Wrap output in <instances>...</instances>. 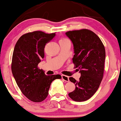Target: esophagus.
Here are the masks:
<instances>
[{
  "mask_svg": "<svg viewBox=\"0 0 121 121\" xmlns=\"http://www.w3.org/2000/svg\"><path fill=\"white\" fill-rule=\"evenodd\" d=\"M61 78L64 80L65 82H68L69 81V77H67V76L64 75H61Z\"/></svg>",
  "mask_w": 121,
  "mask_h": 121,
  "instance_id": "esophagus-1",
  "label": "esophagus"
}]
</instances>
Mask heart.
Returning <instances> with one entry per match:
<instances>
[{
	"label": "heart",
	"instance_id": "b5f03b06",
	"mask_svg": "<svg viewBox=\"0 0 121 121\" xmlns=\"http://www.w3.org/2000/svg\"><path fill=\"white\" fill-rule=\"evenodd\" d=\"M65 39H61V40H65Z\"/></svg>",
	"mask_w": 121,
	"mask_h": 121
}]
</instances>
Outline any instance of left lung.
<instances>
[{"label":"left lung","mask_w":121,"mask_h":121,"mask_svg":"<svg viewBox=\"0 0 121 121\" xmlns=\"http://www.w3.org/2000/svg\"><path fill=\"white\" fill-rule=\"evenodd\" d=\"M65 35L73 44L72 61L81 75L79 81L69 78L76 87L68 95L75 101H86L96 92L102 81L105 48L99 36L90 30L68 31Z\"/></svg>","instance_id":"8db88e82"}]
</instances>
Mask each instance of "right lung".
I'll return each mask as SVG.
<instances>
[{
    "label": "right lung",
    "mask_w": 121,
    "mask_h": 121,
    "mask_svg": "<svg viewBox=\"0 0 121 121\" xmlns=\"http://www.w3.org/2000/svg\"><path fill=\"white\" fill-rule=\"evenodd\" d=\"M56 36L55 33L45 34L35 31L24 34L15 45L11 71L20 89L34 102H41L47 97L52 82L60 79V75H46L38 65L44 57L46 44Z\"/></svg>",
    "instance_id": "1"
}]
</instances>
